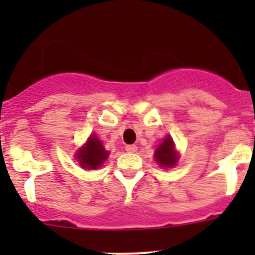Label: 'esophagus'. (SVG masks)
<instances>
[{
	"label": "esophagus",
	"mask_w": 255,
	"mask_h": 255,
	"mask_svg": "<svg viewBox=\"0 0 255 255\" xmlns=\"http://www.w3.org/2000/svg\"><path fill=\"white\" fill-rule=\"evenodd\" d=\"M125 149H126V152L135 153V152H136V150H138V147H136V145H126Z\"/></svg>",
	"instance_id": "obj_1"
}]
</instances>
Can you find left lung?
Returning <instances> with one entry per match:
<instances>
[{"mask_svg": "<svg viewBox=\"0 0 255 255\" xmlns=\"http://www.w3.org/2000/svg\"><path fill=\"white\" fill-rule=\"evenodd\" d=\"M154 158L162 167H172L176 164L177 154L175 152V144L170 136H166L155 149Z\"/></svg>", "mask_w": 255, "mask_h": 255, "instance_id": "8db88e82", "label": "left lung"}]
</instances>
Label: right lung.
Returning a JSON list of instances; mask_svg holds the SVG:
<instances>
[{
	"mask_svg": "<svg viewBox=\"0 0 255 255\" xmlns=\"http://www.w3.org/2000/svg\"><path fill=\"white\" fill-rule=\"evenodd\" d=\"M107 157L108 152L105 150L102 143L96 135H91L87 144L76 154V158L80 162V166L84 168H98Z\"/></svg>",
	"mask_w": 255,
	"mask_h": 255,
	"instance_id": "add662e5",
	"label": "right lung"
}]
</instances>
